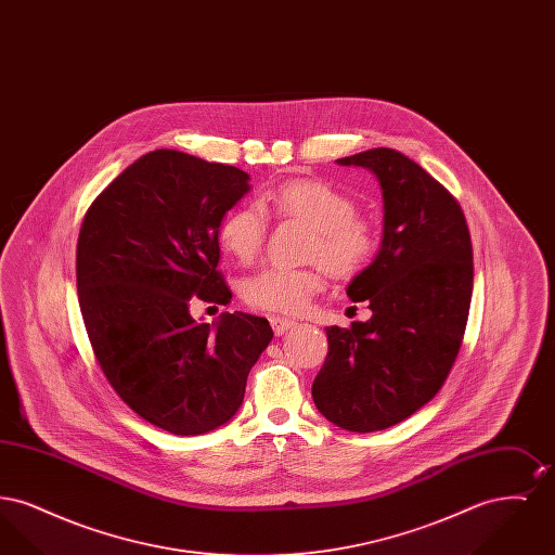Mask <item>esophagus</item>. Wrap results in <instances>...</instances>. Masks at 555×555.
Instances as JSON below:
<instances>
[{"instance_id": "1", "label": "esophagus", "mask_w": 555, "mask_h": 555, "mask_svg": "<svg viewBox=\"0 0 555 555\" xmlns=\"http://www.w3.org/2000/svg\"><path fill=\"white\" fill-rule=\"evenodd\" d=\"M270 324H272V331H274V335H276V337H283V335L289 331L291 326H293L295 322L289 320V318L272 317L270 318Z\"/></svg>"}]
</instances>
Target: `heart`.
Instances as JSON below:
<instances>
[{
    "label": "heart",
    "mask_w": 555,
    "mask_h": 555,
    "mask_svg": "<svg viewBox=\"0 0 555 555\" xmlns=\"http://www.w3.org/2000/svg\"><path fill=\"white\" fill-rule=\"evenodd\" d=\"M264 202L279 216L301 220L314 229L306 260L320 262L337 279L360 274L378 251L380 238L376 224L366 216L356 214L358 206L353 197L331 183L297 179L266 193ZM266 229L264 208L260 204H243L222 218L218 237L231 256L247 264L260 254ZM322 270L317 264L268 266L241 283V295L258 310L295 314L308 308L312 297L322 289Z\"/></svg>",
    "instance_id": "1"
}]
</instances>
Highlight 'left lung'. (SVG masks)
I'll return each instance as SVG.
<instances>
[{"mask_svg":"<svg viewBox=\"0 0 555 555\" xmlns=\"http://www.w3.org/2000/svg\"><path fill=\"white\" fill-rule=\"evenodd\" d=\"M337 164L378 179L385 224L374 262L347 287L372 317L326 328L312 397L326 421L374 433L405 421L443 387L470 312L473 243L455 197L414 159L376 147Z\"/></svg>","mask_w":555,"mask_h":555,"instance_id":"obj_1","label":"left lung"}]
</instances>
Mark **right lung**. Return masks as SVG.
<instances>
[{"label":"right lung","mask_w":555,"mask_h":555,"mask_svg":"<svg viewBox=\"0 0 555 555\" xmlns=\"http://www.w3.org/2000/svg\"><path fill=\"white\" fill-rule=\"evenodd\" d=\"M249 175L177 150L132 162L85 214L77 243L80 314L118 397L172 435L229 423L272 341L266 318L195 322V299L227 306L218 231Z\"/></svg>","instance_id":"add662e5"}]
</instances>
